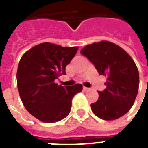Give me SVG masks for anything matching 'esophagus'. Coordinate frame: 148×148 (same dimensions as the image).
I'll return each mask as SVG.
<instances>
[{
  "instance_id": "esophagus-1",
  "label": "esophagus",
  "mask_w": 148,
  "mask_h": 148,
  "mask_svg": "<svg viewBox=\"0 0 148 148\" xmlns=\"http://www.w3.org/2000/svg\"><path fill=\"white\" fill-rule=\"evenodd\" d=\"M83 89H84V90H90V88H86V87H84Z\"/></svg>"
}]
</instances>
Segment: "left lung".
I'll use <instances>...</instances> for the list:
<instances>
[{"label": "left lung", "mask_w": 148, "mask_h": 148, "mask_svg": "<svg viewBox=\"0 0 148 148\" xmlns=\"http://www.w3.org/2000/svg\"><path fill=\"white\" fill-rule=\"evenodd\" d=\"M107 77L106 88L98 91L99 98L90 104L96 116L111 121L122 117L133 106L139 88V72L131 57L114 43L101 41L81 51Z\"/></svg>", "instance_id": "obj_1"}]
</instances>
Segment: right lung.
<instances>
[{
	"mask_svg": "<svg viewBox=\"0 0 148 148\" xmlns=\"http://www.w3.org/2000/svg\"><path fill=\"white\" fill-rule=\"evenodd\" d=\"M77 50V47L45 42L33 47L21 58L17 72L20 97L27 110L41 121L54 123L65 118L74 96L81 92L80 84L63 87L54 82L66 74L65 67Z\"/></svg>",
	"mask_w": 148,
	"mask_h": 148,
	"instance_id": "obj_1",
	"label": "right lung"
}]
</instances>
